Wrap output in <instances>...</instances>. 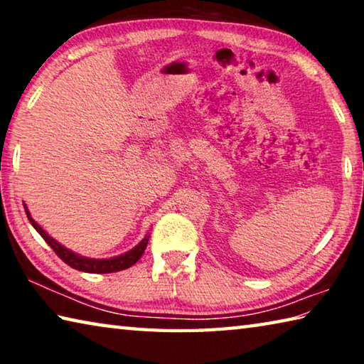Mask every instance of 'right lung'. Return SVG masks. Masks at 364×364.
Returning a JSON list of instances; mask_svg holds the SVG:
<instances>
[{
    "instance_id": "right-lung-1",
    "label": "right lung",
    "mask_w": 364,
    "mask_h": 364,
    "mask_svg": "<svg viewBox=\"0 0 364 364\" xmlns=\"http://www.w3.org/2000/svg\"><path fill=\"white\" fill-rule=\"evenodd\" d=\"M26 212H27V217L30 220V223H32V226L35 228L36 231H38L40 236L45 239L49 247L56 252V255L60 258V260L69 264V267H72L73 269L85 271V273H101V274H104V273H115V271H122V269L130 268L132 264L136 263L139 258L143 257L147 241H149V236H147L136 245V247L132 249L130 252H127V254L114 257V258H106V260H95V258H86V257H80L77 254H73V252H70L69 249H65L64 245H60L58 241H54L51 236H48V234L41 230V226L38 223H35V220H32V217H30L27 208H26Z\"/></svg>"
}]
</instances>
